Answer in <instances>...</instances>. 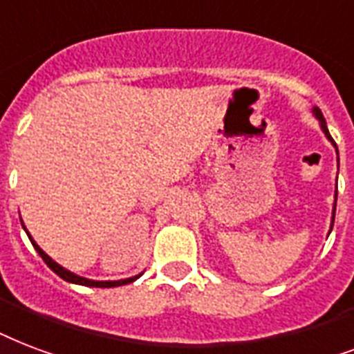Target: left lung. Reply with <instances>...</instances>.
<instances>
[{
  "instance_id": "8db88e82",
  "label": "left lung",
  "mask_w": 354,
  "mask_h": 354,
  "mask_svg": "<svg viewBox=\"0 0 354 354\" xmlns=\"http://www.w3.org/2000/svg\"><path fill=\"white\" fill-rule=\"evenodd\" d=\"M314 115H315V118H319V124H321V129H323V133L327 135L328 141H333L334 148H336V152H338V147H336V142H334V139L330 137V133H328L327 122H325V118H323V113H321L319 107H314ZM336 201H338V191H336ZM336 201H334V209H333V225H334V215H336Z\"/></svg>"
}]
</instances>
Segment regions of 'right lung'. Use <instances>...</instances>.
Segmentation results:
<instances>
[{"mask_svg": "<svg viewBox=\"0 0 354 354\" xmlns=\"http://www.w3.org/2000/svg\"><path fill=\"white\" fill-rule=\"evenodd\" d=\"M24 226V225H21ZM26 228V226H24ZM27 232V230H26ZM29 236V234H27ZM29 239H31V243H33V247L37 249V252L40 254V258L46 261V266L50 267L51 271L55 274H59L61 279L66 280V282H72V284H80V286H91V288H115V286H124V284H129V282H133V280H137L141 274H137V277H131V279H124V280H115V282H98V280H88V279H83V277H77V274L70 273V271H66L64 267H61L59 263H55V261L51 260L50 256L46 254L44 250L40 249L39 245L33 241V237L29 236Z\"/></svg>", "mask_w": 354, "mask_h": 354, "instance_id": "obj_1", "label": "right lung"}]
</instances>
